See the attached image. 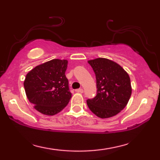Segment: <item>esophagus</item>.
<instances>
[{"label":"esophagus","mask_w":160,"mask_h":160,"mask_svg":"<svg viewBox=\"0 0 160 160\" xmlns=\"http://www.w3.org/2000/svg\"><path fill=\"white\" fill-rule=\"evenodd\" d=\"M76 92H81V93H82L83 92H84V90H83V89L80 88V89H76Z\"/></svg>","instance_id":"esophagus-1"}]
</instances>
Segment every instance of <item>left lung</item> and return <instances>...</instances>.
<instances>
[{
	"label": "left lung",
	"instance_id": "1",
	"mask_svg": "<svg viewBox=\"0 0 160 160\" xmlns=\"http://www.w3.org/2000/svg\"><path fill=\"white\" fill-rule=\"evenodd\" d=\"M96 77L97 95L87 100L97 117L106 119L117 115L125 108L132 87L128 73L117 62L106 58L89 60Z\"/></svg>",
	"mask_w": 160,
	"mask_h": 160
}]
</instances>
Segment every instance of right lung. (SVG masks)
Returning a JSON list of instances; mask_svg holds the SVG:
<instances>
[{
    "mask_svg": "<svg viewBox=\"0 0 160 160\" xmlns=\"http://www.w3.org/2000/svg\"><path fill=\"white\" fill-rule=\"evenodd\" d=\"M67 66L68 60L54 59L26 75L24 87L28 99L43 114H57L69 102L72 95L65 74Z\"/></svg>",
    "mask_w": 160,
    "mask_h": 160,
    "instance_id": "add662e5",
    "label": "right lung"
}]
</instances>
